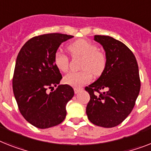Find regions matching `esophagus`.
<instances>
[{"label": "esophagus", "mask_w": 151, "mask_h": 151, "mask_svg": "<svg viewBox=\"0 0 151 151\" xmlns=\"http://www.w3.org/2000/svg\"><path fill=\"white\" fill-rule=\"evenodd\" d=\"M81 90H82V89H78V88H74V92H75V93H76V94H78V93H79Z\"/></svg>", "instance_id": "esophagus-1"}]
</instances>
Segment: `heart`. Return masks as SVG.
<instances>
[{
  "mask_svg": "<svg viewBox=\"0 0 151 151\" xmlns=\"http://www.w3.org/2000/svg\"><path fill=\"white\" fill-rule=\"evenodd\" d=\"M73 56L83 57L81 72H72L64 77V83L73 87H82L92 80V73L99 76L105 69L106 58L103 52L98 51V47L86 39H79L68 47ZM54 64L58 70L65 73L68 68V58L61 51H57L54 55Z\"/></svg>",
  "mask_w": 151,
  "mask_h": 151,
  "instance_id": "b5f03b06",
  "label": "heart"
}]
</instances>
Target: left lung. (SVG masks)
Returning <instances> with one entry per match:
<instances>
[{"mask_svg":"<svg viewBox=\"0 0 151 151\" xmlns=\"http://www.w3.org/2000/svg\"><path fill=\"white\" fill-rule=\"evenodd\" d=\"M94 40L103 46L106 64L99 78L86 87L90 96L86 114L95 125L114 127L131 113L140 93L137 62L123 42L106 35H95ZM99 90L105 92L99 96L94 94Z\"/></svg>","mask_w":151,"mask_h":151,"instance_id":"left-lung-1","label":"left lung"}]
</instances>
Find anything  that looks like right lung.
Listing matches in <instances>:
<instances>
[{"label":"right lung","instance_id":"right-lung-1","mask_svg":"<svg viewBox=\"0 0 151 151\" xmlns=\"http://www.w3.org/2000/svg\"><path fill=\"white\" fill-rule=\"evenodd\" d=\"M72 38L58 33L36 36L17 55L12 81L14 95L24 118L40 129L62 123L67 103L74 96L73 89L67 84L52 91L62 78L54 64V55L62 42Z\"/></svg>","mask_w":151,"mask_h":151}]
</instances>
